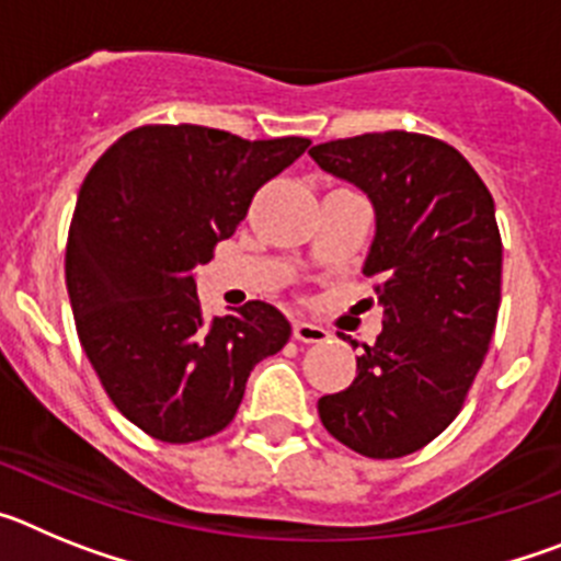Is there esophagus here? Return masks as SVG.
<instances>
[{
  "instance_id": "obj_1",
  "label": "esophagus",
  "mask_w": 561,
  "mask_h": 561,
  "mask_svg": "<svg viewBox=\"0 0 561 561\" xmlns=\"http://www.w3.org/2000/svg\"><path fill=\"white\" fill-rule=\"evenodd\" d=\"M297 342H306V345H314V342H325L329 340V331L323 325L306 323V320H295V329H291Z\"/></svg>"
}]
</instances>
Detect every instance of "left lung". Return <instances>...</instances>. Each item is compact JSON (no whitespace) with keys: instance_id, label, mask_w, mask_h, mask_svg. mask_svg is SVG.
Listing matches in <instances>:
<instances>
[{"instance_id":"8db88e82","label":"left lung","mask_w":561,"mask_h":561,"mask_svg":"<svg viewBox=\"0 0 561 561\" xmlns=\"http://www.w3.org/2000/svg\"><path fill=\"white\" fill-rule=\"evenodd\" d=\"M309 153L374 202L362 272L385 306L354 381L317 401V413L354 453L404 458L463 410L497 325L503 241L492 193L458 148L430 134H359Z\"/></svg>"}]
</instances>
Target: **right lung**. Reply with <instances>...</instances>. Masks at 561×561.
<instances>
[{
    "label": "right lung",
    "instance_id": "1",
    "mask_svg": "<svg viewBox=\"0 0 561 561\" xmlns=\"http://www.w3.org/2000/svg\"><path fill=\"white\" fill-rule=\"evenodd\" d=\"M309 146L151 123L123 134L87 173L64 264L78 340L114 408L151 438L221 433L250 370L289 342V320L261 300L205 320L193 266L210 261L257 187Z\"/></svg>",
    "mask_w": 561,
    "mask_h": 561
}]
</instances>
